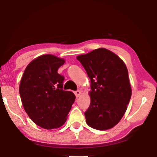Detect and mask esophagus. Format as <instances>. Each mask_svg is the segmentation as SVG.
<instances>
[{
    "mask_svg": "<svg viewBox=\"0 0 157 157\" xmlns=\"http://www.w3.org/2000/svg\"><path fill=\"white\" fill-rule=\"evenodd\" d=\"M80 94H81L80 90H77V91H75V96H76L77 97H78L79 96H80Z\"/></svg>",
    "mask_w": 157,
    "mask_h": 157,
    "instance_id": "esophagus-1",
    "label": "esophagus"
}]
</instances>
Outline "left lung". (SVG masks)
Returning <instances> with one entry per match:
<instances>
[{
	"label": "left lung",
	"instance_id": "obj_1",
	"mask_svg": "<svg viewBox=\"0 0 157 157\" xmlns=\"http://www.w3.org/2000/svg\"><path fill=\"white\" fill-rule=\"evenodd\" d=\"M91 80V104L85 112L86 123L107 130L120 121L131 97L125 64L112 52L100 48L77 56Z\"/></svg>",
	"mask_w": 157,
	"mask_h": 157
}]
</instances>
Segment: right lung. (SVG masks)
<instances>
[{"label": "right lung", "mask_w": 157, "mask_h": 157, "mask_svg": "<svg viewBox=\"0 0 157 157\" xmlns=\"http://www.w3.org/2000/svg\"><path fill=\"white\" fill-rule=\"evenodd\" d=\"M65 60L52 55L37 57L26 66L19 92L23 108L36 125L45 129L60 127L65 123L75 95L64 91V77L57 69Z\"/></svg>", "instance_id": "1"}]
</instances>
